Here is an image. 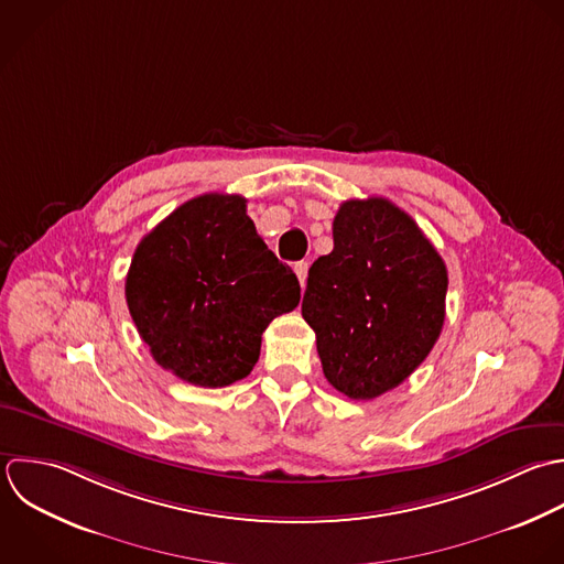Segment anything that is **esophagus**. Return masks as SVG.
<instances>
[{"label":"esophagus","instance_id":"obj_1","mask_svg":"<svg viewBox=\"0 0 564 564\" xmlns=\"http://www.w3.org/2000/svg\"><path fill=\"white\" fill-rule=\"evenodd\" d=\"M307 270H310L307 261H299V263H294V272H296V276H299V281H301V288H305V281H307Z\"/></svg>","mask_w":564,"mask_h":564}]
</instances>
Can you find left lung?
<instances>
[{"label":"left lung","instance_id":"1","mask_svg":"<svg viewBox=\"0 0 564 564\" xmlns=\"http://www.w3.org/2000/svg\"><path fill=\"white\" fill-rule=\"evenodd\" d=\"M446 290V263L411 215L384 197L343 202L301 307L327 382L351 400L402 384L442 334Z\"/></svg>","mask_w":564,"mask_h":564}]
</instances>
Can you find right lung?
I'll list each match as a JSON object with an SVG mask.
<instances>
[{
  "label": "right lung",
  "instance_id": "right-lung-1",
  "mask_svg": "<svg viewBox=\"0 0 564 564\" xmlns=\"http://www.w3.org/2000/svg\"><path fill=\"white\" fill-rule=\"evenodd\" d=\"M124 299L153 360L195 387L246 378L261 334L301 301V285L257 235L241 195L184 202L138 243Z\"/></svg>",
  "mask_w": 564,
  "mask_h": 564
}]
</instances>
